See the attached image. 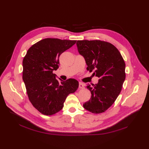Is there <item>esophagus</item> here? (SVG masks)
Returning a JSON list of instances; mask_svg holds the SVG:
<instances>
[{"instance_id": "1", "label": "esophagus", "mask_w": 149, "mask_h": 149, "mask_svg": "<svg viewBox=\"0 0 149 149\" xmlns=\"http://www.w3.org/2000/svg\"><path fill=\"white\" fill-rule=\"evenodd\" d=\"M84 86H85L84 84H83V83H82V82H79V88L82 89V88H84Z\"/></svg>"}]
</instances>
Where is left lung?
<instances>
[{"mask_svg":"<svg viewBox=\"0 0 149 149\" xmlns=\"http://www.w3.org/2000/svg\"><path fill=\"white\" fill-rule=\"evenodd\" d=\"M78 52L86 61L90 72L99 78L97 84H87L90 100L84 108L95 114L110 108L120 94L125 78L124 61L119 51L111 44L100 40H77Z\"/></svg>","mask_w":149,"mask_h":149,"instance_id":"1","label":"left lung"}]
</instances>
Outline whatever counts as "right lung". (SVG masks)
I'll return each instance as SVG.
<instances>
[{
  "mask_svg": "<svg viewBox=\"0 0 149 149\" xmlns=\"http://www.w3.org/2000/svg\"><path fill=\"white\" fill-rule=\"evenodd\" d=\"M76 40L46 38L33 45L22 62L23 80L29 101L40 113L53 115L63 107L67 96L78 88V81L56 79L53 73L59 65L60 55Z\"/></svg>",
  "mask_w": 149,
  "mask_h": 149,
  "instance_id": "1",
  "label": "right lung"
}]
</instances>
